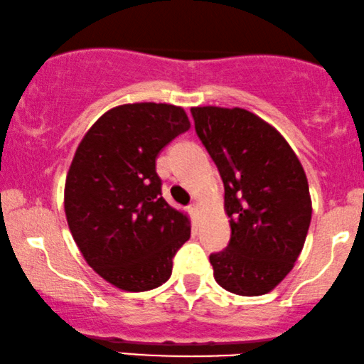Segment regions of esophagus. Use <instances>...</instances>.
I'll use <instances>...</instances> for the list:
<instances>
[{
	"label": "esophagus",
	"mask_w": 364,
	"mask_h": 364,
	"mask_svg": "<svg viewBox=\"0 0 364 364\" xmlns=\"http://www.w3.org/2000/svg\"><path fill=\"white\" fill-rule=\"evenodd\" d=\"M187 209H189L191 215H194V216L199 215V204L198 203H191L189 208H187Z\"/></svg>",
	"instance_id": "1"
}]
</instances>
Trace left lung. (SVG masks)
Instances as JSON below:
<instances>
[{
	"instance_id": "8db88e82",
	"label": "left lung",
	"mask_w": 364,
	"mask_h": 364,
	"mask_svg": "<svg viewBox=\"0 0 364 364\" xmlns=\"http://www.w3.org/2000/svg\"><path fill=\"white\" fill-rule=\"evenodd\" d=\"M196 132L225 186L232 238L209 255L216 283L242 296L274 289L291 271L311 220L305 170L271 124L245 109L192 107Z\"/></svg>"
}]
</instances>
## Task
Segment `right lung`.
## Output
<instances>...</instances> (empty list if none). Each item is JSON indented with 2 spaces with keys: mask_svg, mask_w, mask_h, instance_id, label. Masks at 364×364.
Masks as SVG:
<instances>
[{
  "mask_svg": "<svg viewBox=\"0 0 364 364\" xmlns=\"http://www.w3.org/2000/svg\"><path fill=\"white\" fill-rule=\"evenodd\" d=\"M191 127L182 107L110 109L81 139L64 186V211L88 266L115 288L148 291L168 281L191 221L161 198L156 156Z\"/></svg>",
  "mask_w": 364,
  "mask_h": 364,
  "instance_id": "right-lung-1",
  "label": "right lung"
}]
</instances>
